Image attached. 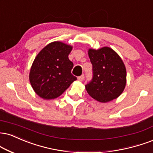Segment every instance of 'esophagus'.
<instances>
[{"label":"esophagus","instance_id":"34e87169","mask_svg":"<svg viewBox=\"0 0 153 153\" xmlns=\"http://www.w3.org/2000/svg\"><path fill=\"white\" fill-rule=\"evenodd\" d=\"M84 75H80V76H79L78 78V80H79V81H82V80H83V79H84Z\"/></svg>","mask_w":153,"mask_h":153}]
</instances>
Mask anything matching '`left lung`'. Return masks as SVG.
Instances as JSON below:
<instances>
[{
	"mask_svg": "<svg viewBox=\"0 0 153 153\" xmlns=\"http://www.w3.org/2000/svg\"><path fill=\"white\" fill-rule=\"evenodd\" d=\"M88 56L93 65V78L85 85L88 94L101 102L117 98L126 85V69L122 59L108 47L89 49Z\"/></svg>",
	"mask_w": 153,
	"mask_h": 153,
	"instance_id": "left-lung-1",
	"label": "left lung"
}]
</instances>
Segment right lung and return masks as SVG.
Listing matches in <instances>:
<instances>
[{"label":"right lung","mask_w":153,"mask_h":153,"mask_svg":"<svg viewBox=\"0 0 153 153\" xmlns=\"http://www.w3.org/2000/svg\"><path fill=\"white\" fill-rule=\"evenodd\" d=\"M72 48L71 45L56 41L49 43L37 55L29 79L38 96L45 100L56 98L77 80L71 73L73 63L68 58Z\"/></svg>","instance_id":"1"}]
</instances>
